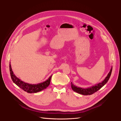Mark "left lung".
<instances>
[{"label":"left lung","instance_id":"left-lung-1","mask_svg":"<svg viewBox=\"0 0 121 121\" xmlns=\"http://www.w3.org/2000/svg\"><path fill=\"white\" fill-rule=\"evenodd\" d=\"M112 70V67H111L110 71L108 73L107 77L105 78L102 82L101 83H99L98 84H97L96 85H95L94 86H90L87 88H82L80 87H78L72 84V82H71V86L72 90L80 94H82L84 95H91L95 93V92L97 91H99L101 87H102L104 85H105L110 77L111 72Z\"/></svg>","mask_w":121,"mask_h":121}]
</instances>
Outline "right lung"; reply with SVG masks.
Masks as SVG:
<instances>
[{
    "instance_id": "1",
    "label": "right lung",
    "mask_w": 121,
    "mask_h": 121,
    "mask_svg": "<svg viewBox=\"0 0 121 121\" xmlns=\"http://www.w3.org/2000/svg\"><path fill=\"white\" fill-rule=\"evenodd\" d=\"M11 63H10V71L11 78L13 80V82L17 85V86L20 87L21 89L24 91H26L28 93H36L44 90L49 86L51 82V79L52 76V75L48 78L46 81L42 83H40L37 84H30L27 83H25L20 79L17 78L13 73V72L12 70L11 67Z\"/></svg>"
}]
</instances>
